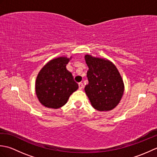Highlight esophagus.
<instances>
[{
	"instance_id": "obj_1",
	"label": "esophagus",
	"mask_w": 157,
	"mask_h": 157,
	"mask_svg": "<svg viewBox=\"0 0 157 157\" xmlns=\"http://www.w3.org/2000/svg\"><path fill=\"white\" fill-rule=\"evenodd\" d=\"M78 85H79V90H82V89L84 88V84H83L82 82L79 83Z\"/></svg>"
}]
</instances>
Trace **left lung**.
<instances>
[{
  "label": "left lung",
  "instance_id": "obj_1",
  "mask_svg": "<svg viewBox=\"0 0 157 157\" xmlns=\"http://www.w3.org/2000/svg\"><path fill=\"white\" fill-rule=\"evenodd\" d=\"M88 84L84 88L92 106L99 111L116 107L124 92V84L116 66L107 59L85 55Z\"/></svg>",
  "mask_w": 157,
  "mask_h": 157
}]
</instances>
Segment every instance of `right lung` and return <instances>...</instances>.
<instances>
[{
    "instance_id": "obj_1",
    "label": "right lung",
    "mask_w": 157,
    "mask_h": 157,
    "mask_svg": "<svg viewBox=\"0 0 157 157\" xmlns=\"http://www.w3.org/2000/svg\"><path fill=\"white\" fill-rule=\"evenodd\" d=\"M70 58L61 56L43 67L36 80V94L46 107L59 109L65 105L69 96L78 89L71 72L66 69Z\"/></svg>"
}]
</instances>
